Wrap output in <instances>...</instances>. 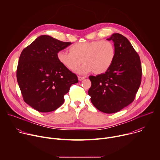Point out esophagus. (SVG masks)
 <instances>
[{"instance_id": "esophagus-1", "label": "esophagus", "mask_w": 160, "mask_h": 160, "mask_svg": "<svg viewBox=\"0 0 160 160\" xmlns=\"http://www.w3.org/2000/svg\"><path fill=\"white\" fill-rule=\"evenodd\" d=\"M78 80H80V81H82V80H84L85 78V77H78Z\"/></svg>"}]
</instances>
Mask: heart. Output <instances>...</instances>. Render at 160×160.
I'll list each match as a JSON object with an SVG mask.
<instances>
[{"mask_svg": "<svg viewBox=\"0 0 160 160\" xmlns=\"http://www.w3.org/2000/svg\"><path fill=\"white\" fill-rule=\"evenodd\" d=\"M115 57V45L106 40L77 43L70 48V52L60 51L57 54L59 62L71 71H75L82 60L84 64L78 70L82 74L92 72L96 75L104 73Z\"/></svg>", "mask_w": 160, "mask_h": 160, "instance_id": "b5f03b06", "label": "heart"}]
</instances>
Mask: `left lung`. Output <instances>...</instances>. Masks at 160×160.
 Segmentation results:
<instances>
[{"label": "left lung", "mask_w": 160, "mask_h": 160, "mask_svg": "<svg viewBox=\"0 0 160 160\" xmlns=\"http://www.w3.org/2000/svg\"><path fill=\"white\" fill-rule=\"evenodd\" d=\"M107 40L114 42L115 59L104 73L89 76L92 85L88 94L98 110L114 113L133 101L141 83L142 68L139 56L125 37L115 33Z\"/></svg>", "instance_id": "obj_1"}]
</instances>
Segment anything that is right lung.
I'll return each instance as SVG.
<instances>
[{
	"instance_id": "obj_1",
	"label": "right lung",
	"mask_w": 160,
	"mask_h": 160,
	"mask_svg": "<svg viewBox=\"0 0 160 160\" xmlns=\"http://www.w3.org/2000/svg\"><path fill=\"white\" fill-rule=\"evenodd\" d=\"M72 44L49 35H41L22 50L16 77L25 102L35 110L48 112L64 102V96L77 76L59 62V51Z\"/></svg>"
}]
</instances>
